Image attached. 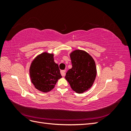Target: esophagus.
Returning a JSON list of instances; mask_svg holds the SVG:
<instances>
[{
  "label": "esophagus",
  "instance_id": "34e87169",
  "mask_svg": "<svg viewBox=\"0 0 131 131\" xmlns=\"http://www.w3.org/2000/svg\"><path fill=\"white\" fill-rule=\"evenodd\" d=\"M61 74L62 75V76L64 77L66 75V70H63L61 71Z\"/></svg>",
  "mask_w": 131,
  "mask_h": 131
}]
</instances>
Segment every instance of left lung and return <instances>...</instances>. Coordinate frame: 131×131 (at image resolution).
Listing matches in <instances>:
<instances>
[{
    "label": "left lung",
    "instance_id": "obj_1",
    "mask_svg": "<svg viewBox=\"0 0 131 131\" xmlns=\"http://www.w3.org/2000/svg\"><path fill=\"white\" fill-rule=\"evenodd\" d=\"M72 68L66 73L65 78L71 88L78 93H84L92 86L97 74L93 58L84 51L77 50L70 53Z\"/></svg>",
    "mask_w": 131,
    "mask_h": 131
}]
</instances>
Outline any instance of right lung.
<instances>
[{"label": "right lung", "instance_id": "right-lung-1", "mask_svg": "<svg viewBox=\"0 0 131 131\" xmlns=\"http://www.w3.org/2000/svg\"><path fill=\"white\" fill-rule=\"evenodd\" d=\"M31 81L35 88L43 92L52 90L62 78L58 65L54 62L53 54L43 52L33 61L29 69Z\"/></svg>", "mask_w": 131, "mask_h": 131}]
</instances>
